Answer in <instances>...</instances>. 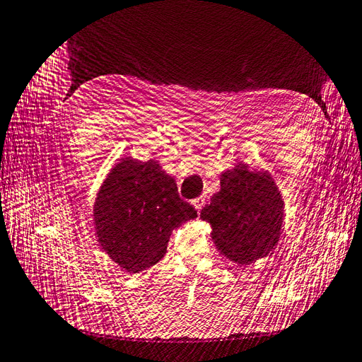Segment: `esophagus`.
Returning a JSON list of instances; mask_svg holds the SVG:
<instances>
[{"instance_id": "obj_1", "label": "esophagus", "mask_w": 362, "mask_h": 362, "mask_svg": "<svg viewBox=\"0 0 362 362\" xmlns=\"http://www.w3.org/2000/svg\"><path fill=\"white\" fill-rule=\"evenodd\" d=\"M203 204H204V197H197V199L192 200V206L197 211H200L203 208Z\"/></svg>"}]
</instances>
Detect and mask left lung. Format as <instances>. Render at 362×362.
Returning a JSON list of instances; mask_svg holds the SVG:
<instances>
[{
  "mask_svg": "<svg viewBox=\"0 0 362 362\" xmlns=\"http://www.w3.org/2000/svg\"><path fill=\"white\" fill-rule=\"evenodd\" d=\"M220 191L200 212L211 224L212 241L224 257L250 265L270 253L281 238L284 199L267 171L236 165L220 177Z\"/></svg>",
  "mask_w": 362,
  "mask_h": 362,
  "instance_id": "left-lung-1",
  "label": "left lung"
}]
</instances>
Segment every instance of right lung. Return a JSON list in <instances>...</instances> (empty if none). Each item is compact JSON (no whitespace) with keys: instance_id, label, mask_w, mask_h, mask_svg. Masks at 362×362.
<instances>
[{"instance_id":"1","label":"right lung","mask_w":362,"mask_h":362,"mask_svg":"<svg viewBox=\"0 0 362 362\" xmlns=\"http://www.w3.org/2000/svg\"><path fill=\"white\" fill-rule=\"evenodd\" d=\"M195 216L197 211L179 197L177 183L153 159H121L94 203L97 241L129 273L158 264L173 230Z\"/></svg>"}]
</instances>
